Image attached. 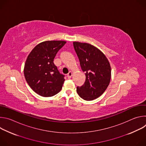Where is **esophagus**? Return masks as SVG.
<instances>
[{
    "instance_id": "34e87169",
    "label": "esophagus",
    "mask_w": 146,
    "mask_h": 146,
    "mask_svg": "<svg viewBox=\"0 0 146 146\" xmlns=\"http://www.w3.org/2000/svg\"><path fill=\"white\" fill-rule=\"evenodd\" d=\"M72 72L71 71H70L69 72V73L67 74V77L68 78H70L72 77Z\"/></svg>"
}]
</instances>
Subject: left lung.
I'll use <instances>...</instances> for the list:
<instances>
[{
    "label": "left lung",
    "mask_w": 146,
    "mask_h": 146,
    "mask_svg": "<svg viewBox=\"0 0 146 146\" xmlns=\"http://www.w3.org/2000/svg\"><path fill=\"white\" fill-rule=\"evenodd\" d=\"M73 43L81 69L86 74L84 84L77 87V92L84 100H92L102 95L110 84V63L105 54L96 47L78 41Z\"/></svg>",
    "instance_id": "8db88e82"
}]
</instances>
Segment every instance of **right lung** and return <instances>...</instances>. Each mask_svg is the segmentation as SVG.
Segmentation results:
<instances>
[{
	"mask_svg": "<svg viewBox=\"0 0 146 146\" xmlns=\"http://www.w3.org/2000/svg\"><path fill=\"white\" fill-rule=\"evenodd\" d=\"M66 43L61 40L43 41L28 56L24 69L25 78L32 90L41 96H52L62 88L65 76L59 73L53 61Z\"/></svg>",
	"mask_w": 146,
	"mask_h": 146,
	"instance_id": "obj_1",
	"label": "right lung"
}]
</instances>
